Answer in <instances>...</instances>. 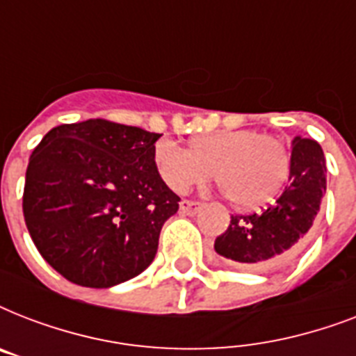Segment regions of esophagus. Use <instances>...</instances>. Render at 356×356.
<instances>
[{
  "label": "esophagus",
  "instance_id": "esophagus-1",
  "mask_svg": "<svg viewBox=\"0 0 356 356\" xmlns=\"http://www.w3.org/2000/svg\"><path fill=\"white\" fill-rule=\"evenodd\" d=\"M179 209H181V212H183V214H186V216H194L195 212L201 209V203L200 201L183 200L181 203H179Z\"/></svg>",
  "mask_w": 356,
  "mask_h": 356
}]
</instances>
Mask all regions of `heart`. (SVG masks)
I'll return each mask as SVG.
<instances>
[{
    "instance_id": "b5f03b06",
    "label": "heart",
    "mask_w": 356,
    "mask_h": 356,
    "mask_svg": "<svg viewBox=\"0 0 356 356\" xmlns=\"http://www.w3.org/2000/svg\"><path fill=\"white\" fill-rule=\"evenodd\" d=\"M153 161L162 181L177 194L200 186L216 172L223 194L238 209L270 203L290 173V149L279 136L257 129L203 134L183 149L172 140H159Z\"/></svg>"
}]
</instances>
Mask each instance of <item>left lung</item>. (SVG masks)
<instances>
[{"mask_svg":"<svg viewBox=\"0 0 356 356\" xmlns=\"http://www.w3.org/2000/svg\"><path fill=\"white\" fill-rule=\"evenodd\" d=\"M323 149L316 140L296 136L288 184L273 205L259 214L231 216L214 249L245 270H268L290 262L309 242L327 190Z\"/></svg>","mask_w":356,"mask_h":356,"instance_id":"obj_1","label":"left lung"}]
</instances>
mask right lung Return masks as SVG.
<instances>
[{"mask_svg":"<svg viewBox=\"0 0 356 356\" xmlns=\"http://www.w3.org/2000/svg\"><path fill=\"white\" fill-rule=\"evenodd\" d=\"M159 138L97 118L53 127L36 145L25 172V225L64 279L111 288L153 262L181 201L153 161Z\"/></svg>","mask_w":356,"mask_h":356,"instance_id":"right-lung-1","label":"right lung"}]
</instances>
